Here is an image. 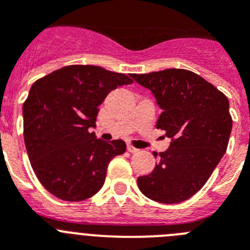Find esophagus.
<instances>
[{
  "instance_id": "esophagus-1",
  "label": "esophagus",
  "mask_w": 250,
  "mask_h": 250,
  "mask_svg": "<svg viewBox=\"0 0 250 250\" xmlns=\"http://www.w3.org/2000/svg\"><path fill=\"white\" fill-rule=\"evenodd\" d=\"M127 151L131 152V154H136V152H139V149L134 147L132 145H127Z\"/></svg>"
}]
</instances>
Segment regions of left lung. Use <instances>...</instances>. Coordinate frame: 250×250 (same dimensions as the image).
<instances>
[{
	"instance_id": "left-lung-1",
	"label": "left lung",
	"mask_w": 250,
	"mask_h": 250,
	"mask_svg": "<svg viewBox=\"0 0 250 250\" xmlns=\"http://www.w3.org/2000/svg\"><path fill=\"white\" fill-rule=\"evenodd\" d=\"M131 77L154 94L163 110L156 127L171 139L151 173L138 178L139 189L158 203L184 202L202 189L227 151L233 126L228 99L183 68Z\"/></svg>"
}]
</instances>
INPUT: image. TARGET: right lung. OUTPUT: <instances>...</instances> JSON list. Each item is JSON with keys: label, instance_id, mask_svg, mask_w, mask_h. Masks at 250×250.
I'll return each mask as SVG.
<instances>
[{"label": "right lung", "instance_id": "add662e5", "mask_svg": "<svg viewBox=\"0 0 250 250\" xmlns=\"http://www.w3.org/2000/svg\"><path fill=\"white\" fill-rule=\"evenodd\" d=\"M129 83V76L100 66L70 65L31 86L22 106L23 139L31 167L52 195L80 202L103 188L110 160L126 144L106 143L90 127L107 94Z\"/></svg>", "mask_w": 250, "mask_h": 250}]
</instances>
